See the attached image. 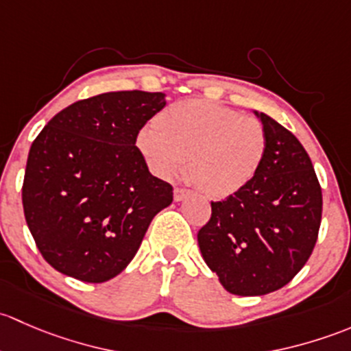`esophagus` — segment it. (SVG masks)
Segmentation results:
<instances>
[{
    "label": "esophagus",
    "mask_w": 351,
    "mask_h": 351,
    "mask_svg": "<svg viewBox=\"0 0 351 351\" xmlns=\"http://www.w3.org/2000/svg\"><path fill=\"white\" fill-rule=\"evenodd\" d=\"M189 194H191V191L180 189V187H177V189L174 191V199L176 201H184L187 196H189Z\"/></svg>",
    "instance_id": "esophagus-1"
}]
</instances>
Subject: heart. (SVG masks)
Segmentation results:
<instances>
[{"instance_id": "heart-1", "label": "heart", "mask_w": 351, "mask_h": 351, "mask_svg": "<svg viewBox=\"0 0 351 351\" xmlns=\"http://www.w3.org/2000/svg\"><path fill=\"white\" fill-rule=\"evenodd\" d=\"M136 136V149L162 179L182 174L209 197L243 191L258 174L267 152L262 123L206 99H187L162 110Z\"/></svg>"}]
</instances>
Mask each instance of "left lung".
<instances>
[{"label":"left lung","mask_w":351,"mask_h":351,"mask_svg":"<svg viewBox=\"0 0 351 351\" xmlns=\"http://www.w3.org/2000/svg\"><path fill=\"white\" fill-rule=\"evenodd\" d=\"M255 114L267 135L262 167L243 191L211 201V218L197 233L204 262L237 295L291 282L313 254L323 213L308 152L280 123Z\"/></svg>","instance_id":"8db88e82"}]
</instances>
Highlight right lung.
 Segmentation results:
<instances>
[{"mask_svg": "<svg viewBox=\"0 0 351 351\" xmlns=\"http://www.w3.org/2000/svg\"><path fill=\"white\" fill-rule=\"evenodd\" d=\"M164 106V93H104L72 103L34 140L21 187L25 219L60 274L93 284L113 279L172 202V186L150 174L135 145Z\"/></svg>", "mask_w": 351, "mask_h": 351, "instance_id": "add662e5", "label": "right lung"}]
</instances>
